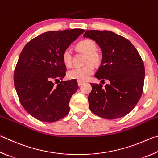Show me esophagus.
Instances as JSON below:
<instances>
[{"mask_svg": "<svg viewBox=\"0 0 158 158\" xmlns=\"http://www.w3.org/2000/svg\"><path fill=\"white\" fill-rule=\"evenodd\" d=\"M83 83H84V82H82V81H77V85H78L79 87H80V86H81V85H82V84H83Z\"/></svg>", "mask_w": 158, "mask_h": 158, "instance_id": "1", "label": "esophagus"}]
</instances>
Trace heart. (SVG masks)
<instances>
[{"label":"heart","instance_id":"1","mask_svg":"<svg viewBox=\"0 0 158 158\" xmlns=\"http://www.w3.org/2000/svg\"><path fill=\"white\" fill-rule=\"evenodd\" d=\"M77 48L87 54V65L82 67H74L70 69L67 73V76L70 79L77 80L80 81H85L94 71V64H98L101 62V57L96 51L98 49L97 44L95 41L91 40H85L77 44ZM63 62L66 66H71L72 63V52L70 48H66L62 53Z\"/></svg>","mask_w":158,"mask_h":158}]
</instances>
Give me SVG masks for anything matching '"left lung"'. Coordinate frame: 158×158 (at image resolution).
<instances>
[{
  "mask_svg": "<svg viewBox=\"0 0 158 158\" xmlns=\"http://www.w3.org/2000/svg\"><path fill=\"white\" fill-rule=\"evenodd\" d=\"M83 36L95 41L101 49L103 57L95 77L110 81L105 87L91 83L90 110L107 119L128 114L143 92L145 69L139 52L129 40L111 31L88 30Z\"/></svg>",
  "mask_w": 158,
  "mask_h": 158,
  "instance_id": "obj_1",
  "label": "left lung"
}]
</instances>
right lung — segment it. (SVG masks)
Returning a JSON list of instances; mask_svg holds the SVG:
<instances>
[{
    "label": "right lung",
    "mask_w": 158,
    "mask_h": 158,
    "mask_svg": "<svg viewBox=\"0 0 158 158\" xmlns=\"http://www.w3.org/2000/svg\"><path fill=\"white\" fill-rule=\"evenodd\" d=\"M85 32L72 29L42 33L22 50L15 70L14 83L22 106L44 122H54L68 114L72 95L78 89L76 80H62L66 66L64 51Z\"/></svg>",
    "instance_id": "right-lung-1"
}]
</instances>
